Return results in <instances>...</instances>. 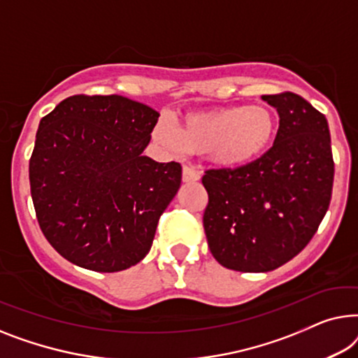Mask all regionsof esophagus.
Here are the masks:
<instances>
[{"label":"esophagus","instance_id":"esophagus-1","mask_svg":"<svg viewBox=\"0 0 358 358\" xmlns=\"http://www.w3.org/2000/svg\"><path fill=\"white\" fill-rule=\"evenodd\" d=\"M201 180V173L193 167H188L185 165L183 167V181L185 183H196V181Z\"/></svg>","mask_w":358,"mask_h":358}]
</instances>
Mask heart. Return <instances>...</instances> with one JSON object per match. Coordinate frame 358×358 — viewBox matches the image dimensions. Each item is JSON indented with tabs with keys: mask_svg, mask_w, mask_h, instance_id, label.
I'll list each match as a JSON object with an SVG mask.
<instances>
[{
	"mask_svg": "<svg viewBox=\"0 0 358 358\" xmlns=\"http://www.w3.org/2000/svg\"><path fill=\"white\" fill-rule=\"evenodd\" d=\"M275 118L263 105H231L188 113L178 131L170 120L159 118L152 138L172 154H206L220 169H241L256 162L273 144Z\"/></svg>",
	"mask_w": 358,
	"mask_h": 358,
	"instance_id": "heart-1",
	"label": "heart"
}]
</instances>
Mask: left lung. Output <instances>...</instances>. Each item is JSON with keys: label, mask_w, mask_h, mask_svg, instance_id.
<instances>
[{"label": "left lung", "mask_w": 358, "mask_h": 358, "mask_svg": "<svg viewBox=\"0 0 358 358\" xmlns=\"http://www.w3.org/2000/svg\"><path fill=\"white\" fill-rule=\"evenodd\" d=\"M261 99L279 113L273 148L248 167L203 177L209 250L240 273H268L299 255L329 208L334 180L324 115L294 92Z\"/></svg>", "instance_id": "obj_1"}]
</instances>
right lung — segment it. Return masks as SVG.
<instances>
[{"mask_svg":"<svg viewBox=\"0 0 358 358\" xmlns=\"http://www.w3.org/2000/svg\"><path fill=\"white\" fill-rule=\"evenodd\" d=\"M159 112L122 95H73L40 120L30 194L48 243L79 268L118 273L149 253L181 183L143 155Z\"/></svg>","mask_w":358,"mask_h":358,"instance_id":"obj_1","label":"right lung"}]
</instances>
